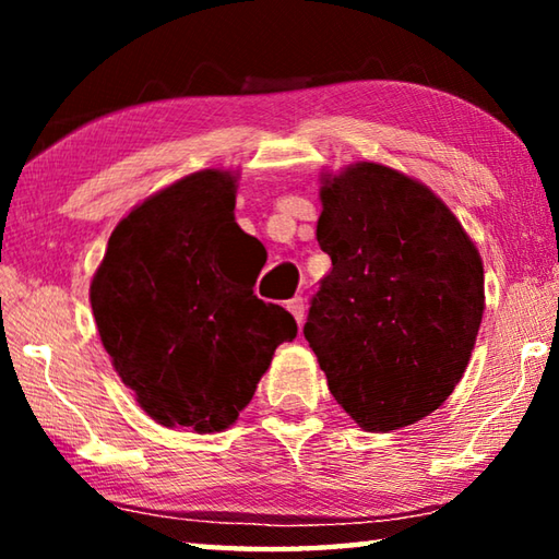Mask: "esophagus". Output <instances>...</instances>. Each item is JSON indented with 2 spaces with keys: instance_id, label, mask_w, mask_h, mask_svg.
Instances as JSON below:
<instances>
[{
  "instance_id": "obj_1",
  "label": "esophagus",
  "mask_w": 559,
  "mask_h": 559,
  "mask_svg": "<svg viewBox=\"0 0 559 559\" xmlns=\"http://www.w3.org/2000/svg\"><path fill=\"white\" fill-rule=\"evenodd\" d=\"M290 313H293V318L298 320V325L302 323V318H306V300H302L300 296H296V298H290L288 300V306H286Z\"/></svg>"
}]
</instances>
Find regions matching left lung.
Returning <instances> with one entry per match:
<instances>
[{
  "label": "left lung",
  "mask_w": 559,
  "mask_h": 559,
  "mask_svg": "<svg viewBox=\"0 0 559 559\" xmlns=\"http://www.w3.org/2000/svg\"><path fill=\"white\" fill-rule=\"evenodd\" d=\"M318 243L333 271L302 335L330 394L367 431H394L449 400L484 318V263L429 187L357 163L320 189Z\"/></svg>",
  "instance_id": "1"
}]
</instances>
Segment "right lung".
<instances>
[{
    "label": "right lung",
    "mask_w": 559,
    "mask_h": 559,
    "mask_svg": "<svg viewBox=\"0 0 559 559\" xmlns=\"http://www.w3.org/2000/svg\"><path fill=\"white\" fill-rule=\"evenodd\" d=\"M236 179L204 169L135 206L91 283L103 347L163 427L222 431L298 325L253 296L257 239L234 222Z\"/></svg>",
    "instance_id": "1"
}]
</instances>
